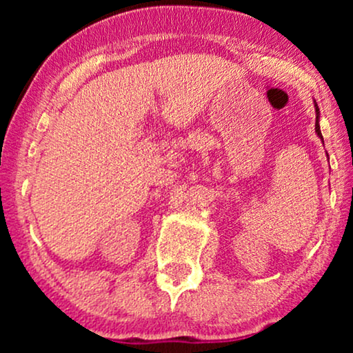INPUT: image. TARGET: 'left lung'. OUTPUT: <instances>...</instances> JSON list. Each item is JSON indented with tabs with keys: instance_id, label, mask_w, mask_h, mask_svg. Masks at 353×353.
<instances>
[{
	"instance_id": "left-lung-1",
	"label": "left lung",
	"mask_w": 353,
	"mask_h": 353,
	"mask_svg": "<svg viewBox=\"0 0 353 353\" xmlns=\"http://www.w3.org/2000/svg\"><path fill=\"white\" fill-rule=\"evenodd\" d=\"M315 112H316V122H315V132H316V134L318 137H320L321 139H323V134H321V132H320V123H318V117H320V109H318V105H316V103H315Z\"/></svg>"
}]
</instances>
